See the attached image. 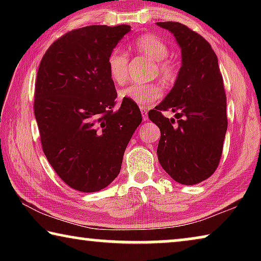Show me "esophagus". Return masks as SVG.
<instances>
[{"label":"esophagus","mask_w":261,"mask_h":261,"mask_svg":"<svg viewBox=\"0 0 261 261\" xmlns=\"http://www.w3.org/2000/svg\"><path fill=\"white\" fill-rule=\"evenodd\" d=\"M140 112H141V116H143V120H144V121H147V118H148L147 109L144 108V107H141V108H140Z\"/></svg>","instance_id":"obj_1"}]
</instances>
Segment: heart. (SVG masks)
I'll return each mask as SVG.
<instances>
[{"mask_svg":"<svg viewBox=\"0 0 261 261\" xmlns=\"http://www.w3.org/2000/svg\"><path fill=\"white\" fill-rule=\"evenodd\" d=\"M134 47L140 54L156 62V74L163 82H174L177 76V69L175 64L166 60L169 55V48L154 34H143L134 42ZM107 68L109 77L116 84H123L127 78L129 68V56L125 50L115 48L108 56ZM121 98L132 101V102L146 107L154 101L161 98L162 91L156 84H131L120 92Z\"/></svg>","mask_w":261,"mask_h":261,"instance_id":"heart-1","label":"heart"}]
</instances>
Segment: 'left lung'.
<instances>
[{
    "label": "left lung",
    "mask_w": 261,
    "mask_h": 261,
    "mask_svg": "<svg viewBox=\"0 0 261 261\" xmlns=\"http://www.w3.org/2000/svg\"><path fill=\"white\" fill-rule=\"evenodd\" d=\"M174 34L180 48L182 65L174 86L148 117L161 132L158 159L161 167L179 184L193 185L208 178L219 166L226 137L227 98L218 57L208 42L176 21L156 23ZM171 110L183 117L173 119L161 111Z\"/></svg>",
    "instance_id": "1"
}]
</instances>
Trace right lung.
Listing matches in <instances>:
<instances>
[{
	"instance_id": "1",
	"label": "right lung",
	"mask_w": 261,
	"mask_h": 261,
	"mask_svg": "<svg viewBox=\"0 0 261 261\" xmlns=\"http://www.w3.org/2000/svg\"><path fill=\"white\" fill-rule=\"evenodd\" d=\"M131 28L92 25L48 48L38 70L34 115L43 153L70 188L105 189L120 174L123 154L141 123L139 107L117 93L107 60Z\"/></svg>"
}]
</instances>
